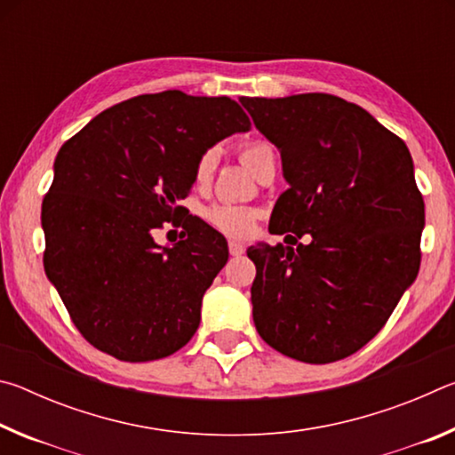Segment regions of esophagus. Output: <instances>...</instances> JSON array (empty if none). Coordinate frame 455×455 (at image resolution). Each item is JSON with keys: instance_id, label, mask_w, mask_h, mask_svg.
Returning a JSON list of instances; mask_svg holds the SVG:
<instances>
[{"instance_id": "obj_1", "label": "esophagus", "mask_w": 455, "mask_h": 455, "mask_svg": "<svg viewBox=\"0 0 455 455\" xmlns=\"http://www.w3.org/2000/svg\"><path fill=\"white\" fill-rule=\"evenodd\" d=\"M228 251H230V255H233V257H241L244 252V244L238 243V241H228Z\"/></svg>"}]
</instances>
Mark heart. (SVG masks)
<instances>
[{"instance_id": "1", "label": "heart", "mask_w": 455, "mask_h": 455, "mask_svg": "<svg viewBox=\"0 0 455 455\" xmlns=\"http://www.w3.org/2000/svg\"><path fill=\"white\" fill-rule=\"evenodd\" d=\"M273 156H275L273 148L265 142L246 144L241 150V163L249 168L252 174H257L259 168ZM214 164H217V156H214V152H206L196 164V171H195L196 182L209 180L214 171ZM206 219H209L211 225L222 230V233L233 235V236H244L251 233L252 222H255V212L236 204H217L206 211Z\"/></svg>"}]
</instances>
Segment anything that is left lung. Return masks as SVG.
Segmentation results:
<instances>
[{
    "label": "left lung",
    "instance_id": "obj_1",
    "mask_svg": "<svg viewBox=\"0 0 455 455\" xmlns=\"http://www.w3.org/2000/svg\"><path fill=\"white\" fill-rule=\"evenodd\" d=\"M241 104L281 152L289 184L271 214L275 233H289L287 244L246 251L257 267L252 321L287 357H349L379 333L419 271L426 206L411 154L343 98L295 94ZM303 234L312 243L291 247Z\"/></svg>",
    "mask_w": 455,
    "mask_h": 455
}]
</instances>
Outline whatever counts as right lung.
I'll return each instance as SVG.
<instances>
[{
	"mask_svg": "<svg viewBox=\"0 0 455 455\" xmlns=\"http://www.w3.org/2000/svg\"><path fill=\"white\" fill-rule=\"evenodd\" d=\"M249 126L227 96L166 90L108 108L61 146L42 204L44 267L96 349L140 363L195 335L204 292L228 260L225 236L195 219L176 245L151 233L182 221L179 200L206 150Z\"/></svg>",
	"mask_w": 455,
	"mask_h": 455,
	"instance_id": "1",
	"label": "right lung"
}]
</instances>
